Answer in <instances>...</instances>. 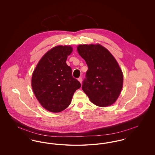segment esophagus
I'll list each match as a JSON object with an SVG mask.
<instances>
[{
    "instance_id": "obj_1",
    "label": "esophagus",
    "mask_w": 155,
    "mask_h": 155,
    "mask_svg": "<svg viewBox=\"0 0 155 155\" xmlns=\"http://www.w3.org/2000/svg\"><path fill=\"white\" fill-rule=\"evenodd\" d=\"M78 81L81 84V83H82V77L78 78Z\"/></svg>"
}]
</instances>
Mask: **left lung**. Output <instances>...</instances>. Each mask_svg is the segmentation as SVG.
<instances>
[{"label": "left lung", "mask_w": 155, "mask_h": 155, "mask_svg": "<svg viewBox=\"0 0 155 155\" xmlns=\"http://www.w3.org/2000/svg\"><path fill=\"white\" fill-rule=\"evenodd\" d=\"M77 52L84 59L88 70L82 88L89 101L106 107L118 99L123 86V74L117 60L102 45H79Z\"/></svg>", "instance_id": "obj_1"}]
</instances>
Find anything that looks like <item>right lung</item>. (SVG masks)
Wrapping results in <instances>:
<instances>
[{"instance_id":"right-lung-1","label":"right lung","mask_w":155,"mask_h":155,"mask_svg":"<svg viewBox=\"0 0 155 155\" xmlns=\"http://www.w3.org/2000/svg\"><path fill=\"white\" fill-rule=\"evenodd\" d=\"M73 52L70 45H58L46 52L34 69L31 79L34 94L41 106L49 111L58 113L70 104L80 82L72 76L67 66L68 56Z\"/></svg>"}]
</instances>
